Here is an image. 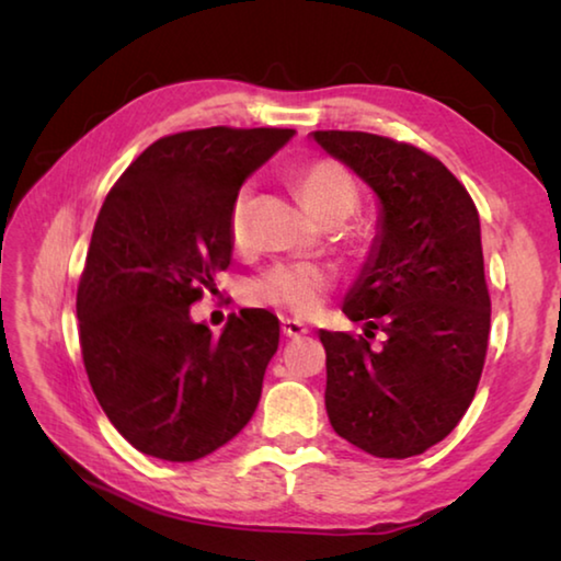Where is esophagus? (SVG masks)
I'll list each match as a JSON object with an SVG mask.
<instances>
[{"label": "esophagus", "mask_w": 561, "mask_h": 561, "mask_svg": "<svg viewBox=\"0 0 561 561\" xmlns=\"http://www.w3.org/2000/svg\"><path fill=\"white\" fill-rule=\"evenodd\" d=\"M307 327L301 324V321H297V319H282V334L287 336V339H299V336H304L307 334Z\"/></svg>", "instance_id": "34e87169"}]
</instances>
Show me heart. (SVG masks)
Masks as SVG:
<instances>
[{
    "mask_svg": "<svg viewBox=\"0 0 561 561\" xmlns=\"http://www.w3.org/2000/svg\"><path fill=\"white\" fill-rule=\"evenodd\" d=\"M301 201L314 213L319 220L329 215H351L358 203V190L354 178L346 168H341L334 160H317L299 173L297 180ZM252 193L250 187H242L237 193L230 207V240L232 244L247 242V220H250ZM329 287V277L314 264H277L262 274L252 284V301L264 307L287 309L297 317H311L319 311L324 301V291Z\"/></svg>",
    "mask_w": 561,
    "mask_h": 561,
    "instance_id": "b5f03b06",
    "label": "heart"
}]
</instances>
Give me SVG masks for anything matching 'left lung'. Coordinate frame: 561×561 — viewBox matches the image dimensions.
<instances>
[{
    "instance_id": "1",
    "label": "left lung",
    "mask_w": 561,
    "mask_h": 561,
    "mask_svg": "<svg viewBox=\"0 0 561 561\" xmlns=\"http://www.w3.org/2000/svg\"><path fill=\"white\" fill-rule=\"evenodd\" d=\"M314 144L374 190L376 237L344 314L366 336L319 329L327 413L341 438L376 458L440 443L472 403L490 336L480 217L458 178L421 148L358 130H314Z\"/></svg>"
}]
</instances>
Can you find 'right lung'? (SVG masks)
Returning <instances> with one entry per match:
<instances>
[{"label":"right lung","mask_w":561,"mask_h":561,"mask_svg":"<svg viewBox=\"0 0 561 561\" xmlns=\"http://www.w3.org/2000/svg\"><path fill=\"white\" fill-rule=\"evenodd\" d=\"M291 128H203L146 148L103 203L76 294L81 354L103 413L133 448L193 462L257 411L279 346L267 309L220 336L190 317L232 257L230 207Z\"/></svg>","instance_id":"right-lung-1"}]
</instances>
